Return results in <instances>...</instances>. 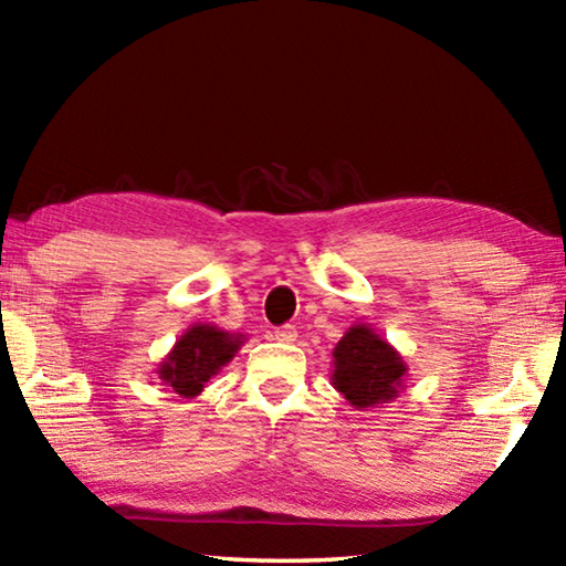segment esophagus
<instances>
[{
	"mask_svg": "<svg viewBox=\"0 0 566 566\" xmlns=\"http://www.w3.org/2000/svg\"><path fill=\"white\" fill-rule=\"evenodd\" d=\"M274 338H276V342H282V344H294L296 342V326H292V324L276 326Z\"/></svg>",
	"mask_w": 566,
	"mask_h": 566,
	"instance_id": "1",
	"label": "esophagus"
}]
</instances>
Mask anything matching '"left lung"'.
<instances>
[{
    "label": "left lung",
    "mask_w": 566,
    "mask_h": 566,
    "mask_svg": "<svg viewBox=\"0 0 566 566\" xmlns=\"http://www.w3.org/2000/svg\"><path fill=\"white\" fill-rule=\"evenodd\" d=\"M406 371L396 348L366 324H354L334 348L332 384L354 408L394 400Z\"/></svg>",
    "instance_id": "8db88e82"
}]
</instances>
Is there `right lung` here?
<instances>
[{
    "label": "right lung",
    "instance_id": "add662e5",
    "mask_svg": "<svg viewBox=\"0 0 566 566\" xmlns=\"http://www.w3.org/2000/svg\"><path fill=\"white\" fill-rule=\"evenodd\" d=\"M242 334H230L212 324H195L185 332L166 361L160 364V381L182 398L202 394L205 384L232 361L242 346Z\"/></svg>",
    "mask_w": 566,
    "mask_h": 566
}]
</instances>
